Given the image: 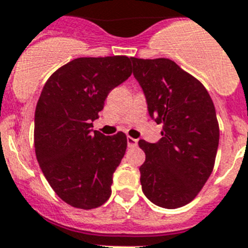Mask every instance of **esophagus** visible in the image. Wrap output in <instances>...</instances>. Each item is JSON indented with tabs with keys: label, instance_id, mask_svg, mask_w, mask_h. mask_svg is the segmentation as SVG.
I'll list each match as a JSON object with an SVG mask.
<instances>
[{
	"label": "esophagus",
	"instance_id": "esophagus-1",
	"mask_svg": "<svg viewBox=\"0 0 248 248\" xmlns=\"http://www.w3.org/2000/svg\"><path fill=\"white\" fill-rule=\"evenodd\" d=\"M137 143H139V141H137L136 139H132V137H127V145H128V147H136Z\"/></svg>",
	"mask_w": 248,
	"mask_h": 248
}]
</instances>
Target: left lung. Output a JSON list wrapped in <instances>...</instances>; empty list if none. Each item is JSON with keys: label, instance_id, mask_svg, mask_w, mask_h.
I'll return each instance as SVG.
<instances>
[{"label": "left lung", "instance_id": "8db88e82", "mask_svg": "<svg viewBox=\"0 0 248 248\" xmlns=\"http://www.w3.org/2000/svg\"><path fill=\"white\" fill-rule=\"evenodd\" d=\"M131 61L148 113L163 126L157 143L139 141L146 154L140 167L142 191L160 207H182L199 195L214 170L219 140L214 102L199 79L171 60Z\"/></svg>", "mask_w": 248, "mask_h": 248}]
</instances>
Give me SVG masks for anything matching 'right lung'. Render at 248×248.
I'll use <instances>...</instances> for the list:
<instances>
[{"label":"right lung","mask_w":248,"mask_h":248,"mask_svg":"<svg viewBox=\"0 0 248 248\" xmlns=\"http://www.w3.org/2000/svg\"><path fill=\"white\" fill-rule=\"evenodd\" d=\"M127 56L79 57L51 75L34 112V151L49 186L72 207L92 210L111 196L127 148L124 132L92 131L107 94L132 73Z\"/></svg>","instance_id":"add662e5"}]
</instances>
